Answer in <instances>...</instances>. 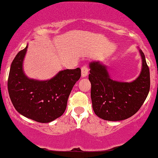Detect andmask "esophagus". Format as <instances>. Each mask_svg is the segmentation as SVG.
<instances>
[{
	"label": "esophagus",
	"mask_w": 158,
	"mask_h": 158,
	"mask_svg": "<svg viewBox=\"0 0 158 158\" xmlns=\"http://www.w3.org/2000/svg\"><path fill=\"white\" fill-rule=\"evenodd\" d=\"M81 77H86L88 74V68H87L86 65H84V66L81 67Z\"/></svg>",
	"instance_id": "1"
}]
</instances>
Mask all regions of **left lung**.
Returning <instances> with one entry per match:
<instances>
[{
  "mask_svg": "<svg viewBox=\"0 0 158 158\" xmlns=\"http://www.w3.org/2000/svg\"><path fill=\"white\" fill-rule=\"evenodd\" d=\"M142 59L140 75L131 82L111 79L107 68L99 61L89 63V80L94 112L100 118L120 121L135 114L143 105L150 87L149 69L144 54L139 49Z\"/></svg>",
  "mask_w": 158,
  "mask_h": 158,
  "instance_id": "8db88e82",
  "label": "left lung"
}]
</instances>
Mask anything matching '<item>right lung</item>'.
I'll return each instance as SVG.
<instances>
[{
    "mask_svg": "<svg viewBox=\"0 0 158 158\" xmlns=\"http://www.w3.org/2000/svg\"><path fill=\"white\" fill-rule=\"evenodd\" d=\"M27 49V44L11 63L8 79L10 99L24 117L38 123H50L64 113L71 89L81 77V69L63 70L46 81L29 79L23 69Z\"/></svg>",
    "mask_w": 158,
    "mask_h": 158,
    "instance_id": "1",
    "label": "right lung"
}]
</instances>
